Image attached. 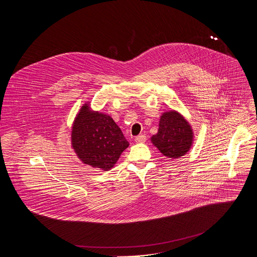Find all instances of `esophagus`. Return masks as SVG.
<instances>
[{
  "label": "esophagus",
  "instance_id": "esophagus-1",
  "mask_svg": "<svg viewBox=\"0 0 257 257\" xmlns=\"http://www.w3.org/2000/svg\"><path fill=\"white\" fill-rule=\"evenodd\" d=\"M145 140H146V136H145V135H143V134H140V135H138V136H136V137H135V141H136V142H138V143L145 142Z\"/></svg>",
  "mask_w": 257,
  "mask_h": 257
}]
</instances>
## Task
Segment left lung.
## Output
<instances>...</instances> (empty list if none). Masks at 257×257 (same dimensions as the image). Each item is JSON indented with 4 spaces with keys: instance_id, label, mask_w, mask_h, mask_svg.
Listing matches in <instances>:
<instances>
[{
    "instance_id": "left-lung-1",
    "label": "left lung",
    "mask_w": 257,
    "mask_h": 257,
    "mask_svg": "<svg viewBox=\"0 0 257 257\" xmlns=\"http://www.w3.org/2000/svg\"><path fill=\"white\" fill-rule=\"evenodd\" d=\"M192 138L188 122L178 113L171 111L161 117L159 131L152 137V141L164 156L178 159L189 151Z\"/></svg>"
}]
</instances>
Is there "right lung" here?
Here are the masks:
<instances>
[{
	"label": "right lung",
	"instance_id": "add662e5",
	"mask_svg": "<svg viewBox=\"0 0 257 257\" xmlns=\"http://www.w3.org/2000/svg\"><path fill=\"white\" fill-rule=\"evenodd\" d=\"M72 144L84 164L102 170L111 169L129 146L114 120L90 112L87 104L81 107L73 125Z\"/></svg>",
	"mask_w": 257,
	"mask_h": 257
}]
</instances>
